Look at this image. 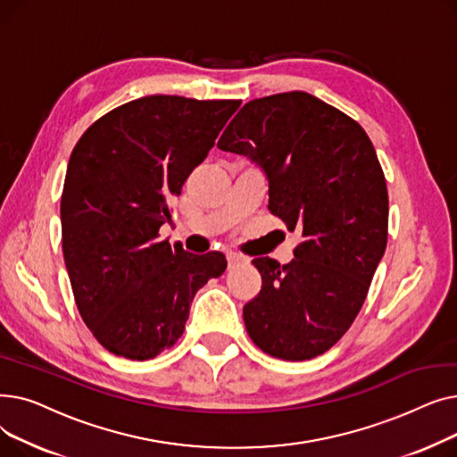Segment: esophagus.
<instances>
[{
    "label": "esophagus",
    "instance_id": "34e87169",
    "mask_svg": "<svg viewBox=\"0 0 457 457\" xmlns=\"http://www.w3.org/2000/svg\"><path fill=\"white\" fill-rule=\"evenodd\" d=\"M245 261H246V259L241 257V255L228 253V269H235V267H238V265H241V262H245Z\"/></svg>",
    "mask_w": 457,
    "mask_h": 457
}]
</instances>
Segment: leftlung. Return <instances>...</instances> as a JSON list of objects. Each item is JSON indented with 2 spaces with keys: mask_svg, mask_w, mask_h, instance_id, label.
Wrapping results in <instances>:
<instances>
[{
  "mask_svg": "<svg viewBox=\"0 0 457 457\" xmlns=\"http://www.w3.org/2000/svg\"><path fill=\"white\" fill-rule=\"evenodd\" d=\"M216 146L267 174L270 212L302 235L287 265L252 261L262 285L243 309L246 331L272 357H317L355 320L386 253L389 196L372 142L355 120L295 90L248 102Z\"/></svg>",
  "mask_w": 457,
  "mask_h": 457,
  "instance_id": "8db88e82",
  "label": "left lung"
}]
</instances>
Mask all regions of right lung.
Returning <instances> with one entry per match:
<instances>
[{"mask_svg":"<svg viewBox=\"0 0 457 457\" xmlns=\"http://www.w3.org/2000/svg\"><path fill=\"white\" fill-rule=\"evenodd\" d=\"M238 107L146 96L96 120L71 152L61 196L64 262L81 319L114 355L146 361L174 346L192 298L224 274L222 253L170 246L159 228Z\"/></svg>","mask_w":457,"mask_h":457,"instance_id":"right-lung-1","label":"right lung"}]
</instances>
